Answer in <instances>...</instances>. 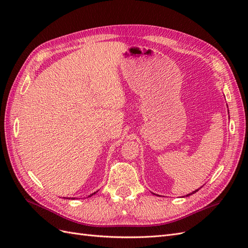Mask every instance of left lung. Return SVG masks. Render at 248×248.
<instances>
[{
	"mask_svg": "<svg viewBox=\"0 0 248 248\" xmlns=\"http://www.w3.org/2000/svg\"><path fill=\"white\" fill-rule=\"evenodd\" d=\"M228 111H229V109H228ZM200 189V188H199ZM199 189H196V190H194V191H192L191 193H188V194H186V196L185 197H189V196H191V194H193V193H196L197 191H199ZM153 194H155V193H153ZM156 196H157V194H156ZM158 197H160V196H158ZM184 198V197H183Z\"/></svg>",
	"mask_w": 248,
	"mask_h": 248,
	"instance_id": "8db88e82",
	"label": "left lung"
}]
</instances>
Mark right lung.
Segmentation results:
<instances>
[{"instance_id":"obj_1","label":"right lung","mask_w":248,"mask_h":248,"mask_svg":"<svg viewBox=\"0 0 248 248\" xmlns=\"http://www.w3.org/2000/svg\"><path fill=\"white\" fill-rule=\"evenodd\" d=\"M96 192H97V191H96ZM96 192H94V193H92V194H90V196H89V197H92V196H93V194H95ZM67 199H69V200H70V198H67ZM71 200H72V199H71Z\"/></svg>"}]
</instances>
